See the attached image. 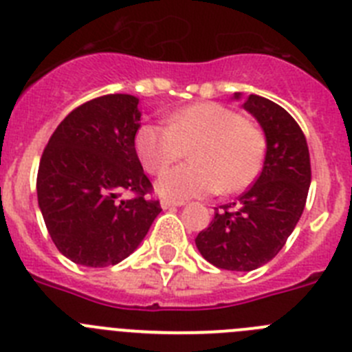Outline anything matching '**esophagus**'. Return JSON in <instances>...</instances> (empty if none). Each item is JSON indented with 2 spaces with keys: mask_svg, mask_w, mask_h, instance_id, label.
<instances>
[{
  "mask_svg": "<svg viewBox=\"0 0 352 352\" xmlns=\"http://www.w3.org/2000/svg\"><path fill=\"white\" fill-rule=\"evenodd\" d=\"M160 204H162V208H164V210H169V208L183 206L185 203H182V201H170V199H162Z\"/></svg>",
  "mask_w": 352,
  "mask_h": 352,
  "instance_id": "obj_1",
  "label": "esophagus"
}]
</instances>
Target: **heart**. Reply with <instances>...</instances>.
Returning <instances> with one entry per match:
<instances>
[{
  "instance_id": "obj_1",
  "label": "heart",
  "mask_w": 352,
  "mask_h": 352,
  "mask_svg": "<svg viewBox=\"0 0 352 352\" xmlns=\"http://www.w3.org/2000/svg\"><path fill=\"white\" fill-rule=\"evenodd\" d=\"M135 149L151 174L166 173L190 149V164L169 170L157 183L164 197L182 201L248 188L263 169L266 139L226 105L199 102L174 111L169 125H142Z\"/></svg>"
}]
</instances>
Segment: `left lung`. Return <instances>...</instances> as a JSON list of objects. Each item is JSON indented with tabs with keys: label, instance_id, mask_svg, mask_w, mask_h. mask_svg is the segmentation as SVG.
Here are the masks:
<instances>
[{
	"label": "left lung",
	"instance_id": "left-lung-1",
	"mask_svg": "<svg viewBox=\"0 0 352 352\" xmlns=\"http://www.w3.org/2000/svg\"><path fill=\"white\" fill-rule=\"evenodd\" d=\"M232 98L239 100L241 93ZM243 109L266 138L263 170L238 203L217 208L210 226L195 238L208 263L231 272H252L282 250L303 213L312 176L307 139L284 107L250 95Z\"/></svg>",
	"mask_w": 352,
	"mask_h": 352
}]
</instances>
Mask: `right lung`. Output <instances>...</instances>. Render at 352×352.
<instances>
[{
  "instance_id": "add662e5",
  "label": "right lung",
  "mask_w": 352,
  "mask_h": 352,
  "mask_svg": "<svg viewBox=\"0 0 352 352\" xmlns=\"http://www.w3.org/2000/svg\"><path fill=\"white\" fill-rule=\"evenodd\" d=\"M139 98L125 93L74 109L40 158L36 195L58 250L72 263L105 268L141 245L162 208L135 151ZM125 191L134 194L121 199Z\"/></svg>"
}]
</instances>
